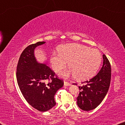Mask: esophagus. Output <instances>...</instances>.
<instances>
[{"instance_id": "obj_1", "label": "esophagus", "mask_w": 125, "mask_h": 125, "mask_svg": "<svg viewBox=\"0 0 125 125\" xmlns=\"http://www.w3.org/2000/svg\"><path fill=\"white\" fill-rule=\"evenodd\" d=\"M64 86H70V85H71V83H68V82H66V81H64Z\"/></svg>"}]
</instances>
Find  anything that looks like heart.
I'll return each mask as SVG.
<instances>
[{
  "label": "heart",
  "instance_id": "1",
  "mask_svg": "<svg viewBox=\"0 0 125 125\" xmlns=\"http://www.w3.org/2000/svg\"><path fill=\"white\" fill-rule=\"evenodd\" d=\"M101 61V54L97 49L78 44L61 46L59 52H53L51 57L54 71H61L69 62L71 68L60 75L64 77H76L78 80H85L93 77L100 68Z\"/></svg>",
  "mask_w": 125,
  "mask_h": 125
}]
</instances>
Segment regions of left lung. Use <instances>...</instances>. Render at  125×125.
<instances>
[{
	"instance_id": "left-lung-1",
	"label": "left lung",
	"mask_w": 125,
	"mask_h": 125,
	"mask_svg": "<svg viewBox=\"0 0 125 125\" xmlns=\"http://www.w3.org/2000/svg\"><path fill=\"white\" fill-rule=\"evenodd\" d=\"M103 65L93 78L79 86L80 93L77 97V104L84 111L94 109L101 103L108 92L111 80V66L109 61L103 54Z\"/></svg>"
}]
</instances>
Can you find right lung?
Instances as JSON below:
<instances>
[{
  "mask_svg": "<svg viewBox=\"0 0 125 125\" xmlns=\"http://www.w3.org/2000/svg\"><path fill=\"white\" fill-rule=\"evenodd\" d=\"M45 43L40 42L28 46L20 56L16 69L22 94L30 105L40 112H46L55 106L54 95L64 85L62 80L54 77L55 73L47 64L36 60L35 49Z\"/></svg>",
  "mask_w": 125,
  "mask_h": 125,
  "instance_id": "add662e5",
  "label": "right lung"
}]
</instances>
